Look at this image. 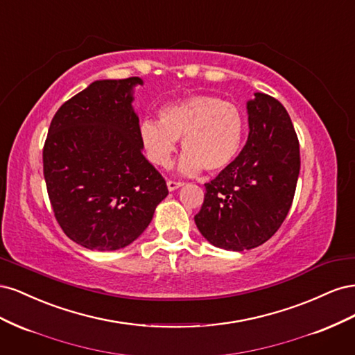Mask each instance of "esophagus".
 <instances>
[{"instance_id":"obj_1","label":"esophagus","mask_w":355,"mask_h":355,"mask_svg":"<svg viewBox=\"0 0 355 355\" xmlns=\"http://www.w3.org/2000/svg\"><path fill=\"white\" fill-rule=\"evenodd\" d=\"M182 185H184V182H180V180H171V179L167 180V188H168V191H175V189L180 188Z\"/></svg>"}]
</instances>
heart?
Wrapping results in <instances>:
<instances>
[{
	"instance_id": "b5f03b06",
	"label": "heart",
	"mask_w": 355,
	"mask_h": 355,
	"mask_svg": "<svg viewBox=\"0 0 355 355\" xmlns=\"http://www.w3.org/2000/svg\"><path fill=\"white\" fill-rule=\"evenodd\" d=\"M244 137V118L231 102L216 96L196 94L159 110V120L145 118L141 139L149 159L168 167L182 139L180 170L196 175L201 168L219 171L237 157Z\"/></svg>"
}]
</instances>
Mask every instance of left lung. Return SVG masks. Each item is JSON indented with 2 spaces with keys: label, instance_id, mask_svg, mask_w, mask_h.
<instances>
[{
  "label": "left lung",
  "instance_id": "1",
  "mask_svg": "<svg viewBox=\"0 0 355 355\" xmlns=\"http://www.w3.org/2000/svg\"><path fill=\"white\" fill-rule=\"evenodd\" d=\"M249 137L240 155L206 184L194 219L213 245L243 252L270 240L295 197L299 141L284 106L265 93L247 103Z\"/></svg>",
  "mask_w": 355,
  "mask_h": 355
}]
</instances>
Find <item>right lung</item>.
<instances>
[{"mask_svg":"<svg viewBox=\"0 0 355 355\" xmlns=\"http://www.w3.org/2000/svg\"><path fill=\"white\" fill-rule=\"evenodd\" d=\"M142 80L92 83L55 114L42 148L47 194L62 231L90 250L133 243L168 189L142 154L132 87Z\"/></svg>","mask_w":355,"mask_h":355,"instance_id":"obj_1","label":"right lung"}]
</instances>
